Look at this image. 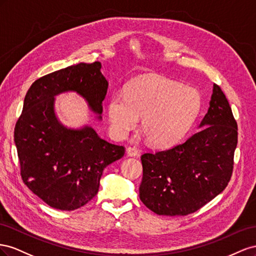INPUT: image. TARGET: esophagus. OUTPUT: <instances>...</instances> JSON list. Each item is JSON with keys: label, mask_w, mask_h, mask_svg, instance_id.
I'll use <instances>...</instances> for the list:
<instances>
[{"label": "esophagus", "mask_w": 256, "mask_h": 256, "mask_svg": "<svg viewBox=\"0 0 256 256\" xmlns=\"http://www.w3.org/2000/svg\"><path fill=\"white\" fill-rule=\"evenodd\" d=\"M126 154H128V156H138V151L134 147H128L126 149Z\"/></svg>", "instance_id": "1"}]
</instances>
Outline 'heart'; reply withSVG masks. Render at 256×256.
Returning a JSON list of instances; mask_svg holds the SVG:
<instances>
[{"mask_svg": "<svg viewBox=\"0 0 256 256\" xmlns=\"http://www.w3.org/2000/svg\"><path fill=\"white\" fill-rule=\"evenodd\" d=\"M200 108L202 96L195 88L147 75L126 86V98H110L108 116L116 136H126L142 119L144 140L154 147H170L186 135Z\"/></svg>", "mask_w": 256, "mask_h": 256, "instance_id": "heart-1", "label": "heart"}]
</instances>
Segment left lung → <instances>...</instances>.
Segmentation results:
<instances>
[{
    "instance_id": "1",
    "label": "left lung",
    "mask_w": 256,
    "mask_h": 256,
    "mask_svg": "<svg viewBox=\"0 0 256 256\" xmlns=\"http://www.w3.org/2000/svg\"><path fill=\"white\" fill-rule=\"evenodd\" d=\"M198 128L184 144L142 156L140 197L158 216L193 214L228 184L238 128L228 100L216 84Z\"/></svg>"
}]
</instances>
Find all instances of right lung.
<instances>
[{
	"label": "right lung",
	"instance_id": "add662e5",
	"mask_svg": "<svg viewBox=\"0 0 256 256\" xmlns=\"http://www.w3.org/2000/svg\"><path fill=\"white\" fill-rule=\"evenodd\" d=\"M100 68V62L79 63L36 80L14 128L21 177L54 209L70 211L89 202L105 167L124 156V147L102 140L92 126L68 128L56 114V96L76 92L100 120L108 89Z\"/></svg>",
	"mask_w": 256,
	"mask_h": 256
}]
</instances>
